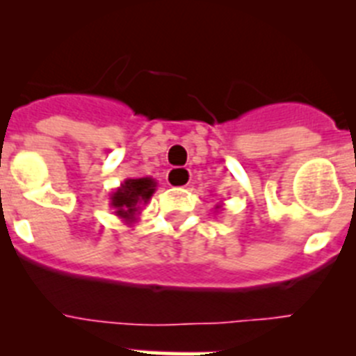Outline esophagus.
<instances>
[{
  "instance_id": "esophagus-1",
  "label": "esophagus",
  "mask_w": 356,
  "mask_h": 356,
  "mask_svg": "<svg viewBox=\"0 0 356 356\" xmlns=\"http://www.w3.org/2000/svg\"><path fill=\"white\" fill-rule=\"evenodd\" d=\"M165 180L171 187H187L191 184V172L184 168H172L165 176Z\"/></svg>"
}]
</instances>
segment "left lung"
<instances>
[{
    "mask_svg": "<svg viewBox=\"0 0 356 356\" xmlns=\"http://www.w3.org/2000/svg\"><path fill=\"white\" fill-rule=\"evenodd\" d=\"M216 210H222V205H217Z\"/></svg>",
    "mask_w": 356,
    "mask_h": 356,
    "instance_id": "left-lung-1",
    "label": "left lung"
}]
</instances>
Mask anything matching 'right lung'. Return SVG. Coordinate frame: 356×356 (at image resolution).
<instances>
[{"instance_id": "right-lung-1", "label": "right lung", "mask_w": 356, "mask_h": 356, "mask_svg": "<svg viewBox=\"0 0 356 356\" xmlns=\"http://www.w3.org/2000/svg\"><path fill=\"white\" fill-rule=\"evenodd\" d=\"M156 191V180L151 176L144 178H128L122 181L114 193L110 194V209L124 225H134L140 210Z\"/></svg>"}]
</instances>
